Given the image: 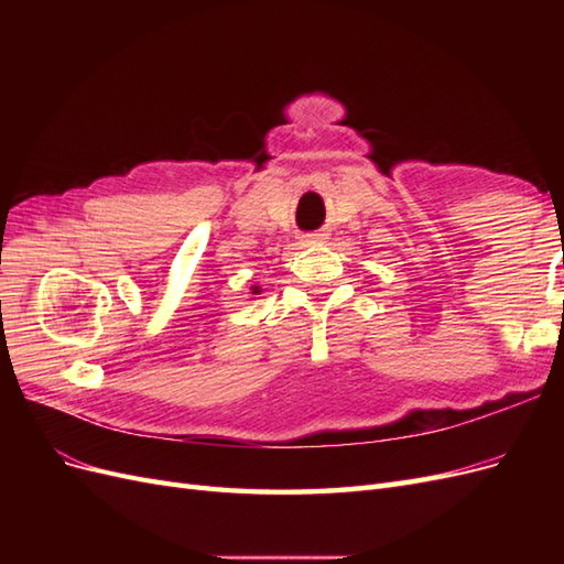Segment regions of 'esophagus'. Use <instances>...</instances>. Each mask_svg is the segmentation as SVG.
I'll use <instances>...</instances> for the list:
<instances>
[{
  "label": "esophagus",
  "mask_w": 564,
  "mask_h": 564,
  "mask_svg": "<svg viewBox=\"0 0 564 564\" xmlns=\"http://www.w3.org/2000/svg\"><path fill=\"white\" fill-rule=\"evenodd\" d=\"M324 240V235H319V232H311V235H305L303 237V245H319Z\"/></svg>",
  "instance_id": "1"
}]
</instances>
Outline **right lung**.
I'll use <instances>...</instances> for the list:
<instances>
[{
    "instance_id": "1",
    "label": "right lung",
    "mask_w": 564,
    "mask_h": 564,
    "mask_svg": "<svg viewBox=\"0 0 564 564\" xmlns=\"http://www.w3.org/2000/svg\"><path fill=\"white\" fill-rule=\"evenodd\" d=\"M256 292H259V286H253V294H256Z\"/></svg>"
}]
</instances>
